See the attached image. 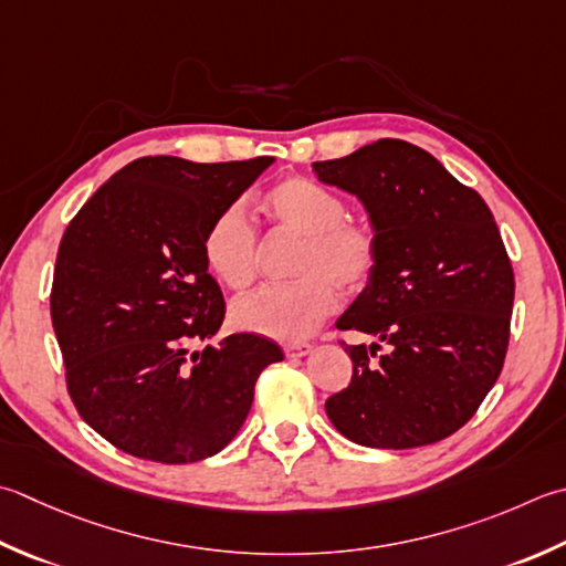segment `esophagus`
Returning a JSON list of instances; mask_svg holds the SVG:
<instances>
[{"mask_svg": "<svg viewBox=\"0 0 566 566\" xmlns=\"http://www.w3.org/2000/svg\"><path fill=\"white\" fill-rule=\"evenodd\" d=\"M286 358H304L312 353V346L308 343H290V346H284Z\"/></svg>", "mask_w": 566, "mask_h": 566, "instance_id": "esophagus-1", "label": "esophagus"}]
</instances>
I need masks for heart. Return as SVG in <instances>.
Segmentation results:
<instances>
[{
	"mask_svg": "<svg viewBox=\"0 0 566 566\" xmlns=\"http://www.w3.org/2000/svg\"><path fill=\"white\" fill-rule=\"evenodd\" d=\"M262 210L276 228L302 238L292 284H270L240 296L230 318L240 331L296 343L334 312L336 294H356L370 282L378 264L373 230L348 220L346 203L321 184L290 176L262 198ZM203 260L210 274L230 290L248 286L258 270V235L245 210L228 206L213 216L203 235Z\"/></svg>",
	"mask_w": 566,
	"mask_h": 566,
	"instance_id": "obj_1",
	"label": "heart"
}]
</instances>
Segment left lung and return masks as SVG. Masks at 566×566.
<instances>
[{
    "label": "left lung",
    "instance_id": "left-lung-1",
    "mask_svg": "<svg viewBox=\"0 0 566 566\" xmlns=\"http://www.w3.org/2000/svg\"><path fill=\"white\" fill-rule=\"evenodd\" d=\"M316 179L356 196L378 240L370 282L336 326L386 343L346 346L353 380L326 400L343 437L370 449L447 439L501 375L513 268L491 208L429 151L380 139L314 161Z\"/></svg>",
    "mask_w": 566,
    "mask_h": 566
}]
</instances>
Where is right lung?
Masks as SVG:
<instances>
[{"label":"right lung","mask_w":566,"mask_h":566,"mask_svg":"<svg viewBox=\"0 0 566 566\" xmlns=\"http://www.w3.org/2000/svg\"><path fill=\"white\" fill-rule=\"evenodd\" d=\"M272 157L196 164L144 157L99 186L65 228L51 321L77 412L137 459L193 463L228 447L276 343L218 336L226 302L203 235Z\"/></svg>","instance_id":"1"}]
</instances>
